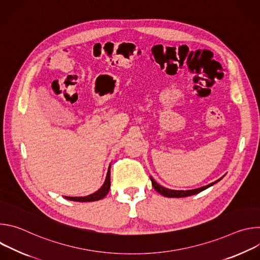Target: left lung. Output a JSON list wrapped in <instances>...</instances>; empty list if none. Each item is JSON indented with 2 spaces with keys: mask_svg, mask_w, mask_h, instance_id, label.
<instances>
[{
  "mask_svg": "<svg viewBox=\"0 0 260 260\" xmlns=\"http://www.w3.org/2000/svg\"><path fill=\"white\" fill-rule=\"evenodd\" d=\"M222 178L218 179L217 181L213 182V183H210L208 185H206V186H203V187H200V188H197V189H191V190H173V189H169V188H166L164 186H161V185H159L158 183L155 182V180L150 177V180L152 182V186L154 187V189L160 193L161 196L166 197V198H185V197H190V196H193V194H197L207 188H209L210 186H212V185H214L215 183H217L218 181H220Z\"/></svg>",
  "mask_w": 260,
  "mask_h": 260,
  "instance_id": "left-lung-1",
  "label": "left lung"
}]
</instances>
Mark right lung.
Here are the masks:
<instances>
[{
    "label": "right lung",
    "mask_w": 260,
    "mask_h": 260,
    "mask_svg": "<svg viewBox=\"0 0 260 260\" xmlns=\"http://www.w3.org/2000/svg\"><path fill=\"white\" fill-rule=\"evenodd\" d=\"M110 167L108 169V173H107V176H106V180L103 184V186L98 190L95 191L94 193L92 194H89L87 197H64L67 200L69 201H74V202H80V203H85V202H94V201H100L102 199H104L107 193L109 192V189H110Z\"/></svg>",
    "instance_id": "add662e5"
}]
</instances>
